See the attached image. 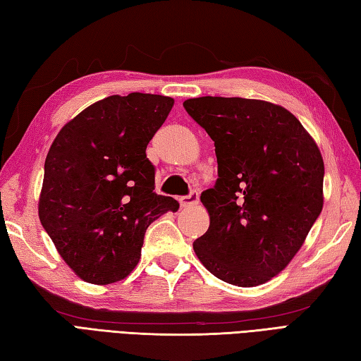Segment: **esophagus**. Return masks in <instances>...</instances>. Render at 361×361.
Here are the masks:
<instances>
[{
	"mask_svg": "<svg viewBox=\"0 0 361 361\" xmlns=\"http://www.w3.org/2000/svg\"><path fill=\"white\" fill-rule=\"evenodd\" d=\"M180 204L183 208H189V206H195L198 204V192H190L186 197L180 198Z\"/></svg>",
	"mask_w": 361,
	"mask_h": 361,
	"instance_id": "obj_1",
	"label": "esophagus"
}]
</instances>
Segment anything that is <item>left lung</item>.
Instances as JSON below:
<instances>
[{
    "label": "left lung",
    "instance_id": "obj_1",
    "mask_svg": "<svg viewBox=\"0 0 361 361\" xmlns=\"http://www.w3.org/2000/svg\"><path fill=\"white\" fill-rule=\"evenodd\" d=\"M216 145L219 178L200 200L209 228L194 242L216 278L256 287L295 257L323 209L317 142L281 105L243 97L183 102Z\"/></svg>",
    "mask_w": 361,
    "mask_h": 361
}]
</instances>
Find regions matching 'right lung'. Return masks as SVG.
<instances>
[{
	"mask_svg": "<svg viewBox=\"0 0 361 361\" xmlns=\"http://www.w3.org/2000/svg\"><path fill=\"white\" fill-rule=\"evenodd\" d=\"M173 99L130 93L109 96L63 126L44 161L38 217L59 255L83 281L105 286L132 273L145 229L172 197L155 190L145 155Z\"/></svg>",
	"mask_w": 361,
	"mask_h": 361,
	"instance_id": "right-lung-1",
	"label": "right lung"
}]
</instances>
